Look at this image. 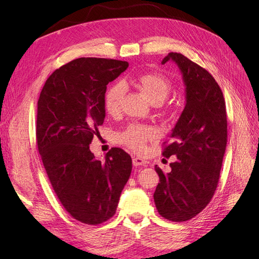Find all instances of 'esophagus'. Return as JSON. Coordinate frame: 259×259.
Listing matches in <instances>:
<instances>
[{
  "mask_svg": "<svg viewBox=\"0 0 259 259\" xmlns=\"http://www.w3.org/2000/svg\"><path fill=\"white\" fill-rule=\"evenodd\" d=\"M133 163H134V166H146V164L148 163V161L145 160V159H142V158L135 157L133 159Z\"/></svg>",
  "mask_w": 259,
  "mask_h": 259,
  "instance_id": "1",
  "label": "esophagus"
}]
</instances>
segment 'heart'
Wrapping results in <instances>:
<instances>
[{
  "mask_svg": "<svg viewBox=\"0 0 259 259\" xmlns=\"http://www.w3.org/2000/svg\"><path fill=\"white\" fill-rule=\"evenodd\" d=\"M138 83L152 103H161L171 91L170 81L160 73L149 72L141 74L138 78ZM123 96L124 85L121 82H117L108 88L104 93V108L108 113L115 114L119 112ZM155 137L156 130L151 126L134 123L122 133L118 134V140L135 151H142L145 149L146 141Z\"/></svg>",
  "mask_w": 259,
  "mask_h": 259,
  "instance_id": "1",
  "label": "heart"
}]
</instances>
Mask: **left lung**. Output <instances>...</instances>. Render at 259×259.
I'll list each match as a JSON object with an SVG mask.
<instances>
[{
    "label": "left lung",
    "instance_id": "left-lung-1",
    "mask_svg": "<svg viewBox=\"0 0 259 259\" xmlns=\"http://www.w3.org/2000/svg\"><path fill=\"white\" fill-rule=\"evenodd\" d=\"M178 65L186 87V106L162 155L177 160L164 174L155 166L159 184L153 194L158 212L181 223L197 216L217 188L227 145V115L222 89L213 76L181 53L170 52L162 64Z\"/></svg>",
    "mask_w": 259,
    "mask_h": 259
}]
</instances>
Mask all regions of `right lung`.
<instances>
[{
	"instance_id": "1",
	"label": "right lung",
	"mask_w": 259,
	"mask_h": 259,
	"mask_svg": "<svg viewBox=\"0 0 259 259\" xmlns=\"http://www.w3.org/2000/svg\"><path fill=\"white\" fill-rule=\"evenodd\" d=\"M129 63L80 58L49 76L37 101L36 142L52 188L76 221L99 225L111 218L133 160L112 148L99 160L89 145L106 117L104 93Z\"/></svg>"
}]
</instances>
